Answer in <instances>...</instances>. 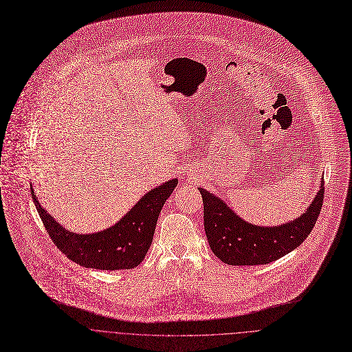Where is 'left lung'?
Here are the masks:
<instances>
[{
    "instance_id": "left-lung-1",
    "label": "left lung",
    "mask_w": 352,
    "mask_h": 352,
    "mask_svg": "<svg viewBox=\"0 0 352 352\" xmlns=\"http://www.w3.org/2000/svg\"><path fill=\"white\" fill-rule=\"evenodd\" d=\"M204 229L212 252L229 265H266L296 250L312 232L323 205L322 182L300 218L278 226H256L241 219L228 204L204 188Z\"/></svg>"
}]
</instances>
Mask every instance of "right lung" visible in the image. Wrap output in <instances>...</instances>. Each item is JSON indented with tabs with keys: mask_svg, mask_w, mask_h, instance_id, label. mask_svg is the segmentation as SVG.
<instances>
[{
	"mask_svg": "<svg viewBox=\"0 0 352 352\" xmlns=\"http://www.w3.org/2000/svg\"><path fill=\"white\" fill-rule=\"evenodd\" d=\"M176 186L177 179H172L153 188L118 223L91 234L66 230L41 206L32 186L30 190L44 228L62 254L85 267L120 270L135 267L146 258L161 209Z\"/></svg>",
	"mask_w": 352,
	"mask_h": 352,
	"instance_id": "add662e5",
	"label": "right lung"
}]
</instances>
